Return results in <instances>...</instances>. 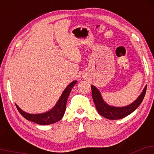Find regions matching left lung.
Instances as JSON below:
<instances>
[{
	"mask_svg": "<svg viewBox=\"0 0 154 154\" xmlns=\"http://www.w3.org/2000/svg\"><path fill=\"white\" fill-rule=\"evenodd\" d=\"M91 90L92 97L100 115L108 119H119L133 112L140 105L145 96L146 85L143 88L142 93L138 97V98L130 105L125 107H113L107 105L103 100L98 89H97L94 85H91Z\"/></svg>",
	"mask_w": 154,
	"mask_h": 154,
	"instance_id": "obj_1",
	"label": "left lung"
}]
</instances>
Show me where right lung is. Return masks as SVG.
<instances>
[{"label": "right lung", "instance_id": "obj_1", "mask_svg": "<svg viewBox=\"0 0 154 154\" xmlns=\"http://www.w3.org/2000/svg\"><path fill=\"white\" fill-rule=\"evenodd\" d=\"M76 83L77 81L71 82L63 91V93L61 94L55 106L47 112L41 114H29L22 110L16 104L15 105L17 107V109H18L19 112L22 115V116L25 117L27 120L33 122L41 125H47L56 123L61 120L63 117L66 107L68 97L71 93V89L73 88V87Z\"/></svg>", "mask_w": 154, "mask_h": 154}]
</instances>
